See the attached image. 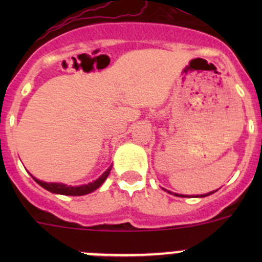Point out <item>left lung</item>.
I'll return each instance as SVG.
<instances>
[{
  "label": "left lung",
  "mask_w": 262,
  "mask_h": 262,
  "mask_svg": "<svg viewBox=\"0 0 262 262\" xmlns=\"http://www.w3.org/2000/svg\"><path fill=\"white\" fill-rule=\"evenodd\" d=\"M168 192H171V191H168ZM213 192H215V191H210V192H208V194H203V195H200L199 198H204V196H208V195H212ZM173 195H176V196H181V198H184V196H182V195H179V194H173Z\"/></svg>",
  "instance_id": "left-lung-1"
}]
</instances>
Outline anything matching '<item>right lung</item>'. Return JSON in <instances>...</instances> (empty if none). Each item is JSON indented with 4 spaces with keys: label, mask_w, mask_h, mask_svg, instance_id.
Here are the masks:
<instances>
[{
    "label": "right lung",
    "mask_w": 262,
    "mask_h": 262,
    "mask_svg": "<svg viewBox=\"0 0 262 262\" xmlns=\"http://www.w3.org/2000/svg\"><path fill=\"white\" fill-rule=\"evenodd\" d=\"M113 166H110L101 176H100L97 180L89 182L86 185H80V186H68L66 184H60V182H46V181H41L38 180V179L33 178L34 180L38 182L41 187H44L46 190L48 191L53 192V194H60V195H71V196H81V195H86L90 194V192L95 191L96 189H99L104 181L106 180L107 176H109L110 171H112Z\"/></svg>",
    "instance_id": "1"
}]
</instances>
